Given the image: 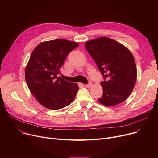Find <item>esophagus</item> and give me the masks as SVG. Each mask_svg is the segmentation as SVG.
Returning a JSON list of instances; mask_svg holds the SVG:
<instances>
[{"label":"esophagus","mask_w":158,"mask_h":158,"mask_svg":"<svg viewBox=\"0 0 158 158\" xmlns=\"http://www.w3.org/2000/svg\"><path fill=\"white\" fill-rule=\"evenodd\" d=\"M91 85H92V82H89L88 84H87V85H85V86L86 87V88H89L90 86H91Z\"/></svg>","instance_id":"1"}]
</instances>
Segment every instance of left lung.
<instances>
[{"instance_id": "left-lung-1", "label": "left lung", "mask_w": 158, "mask_h": 158, "mask_svg": "<svg viewBox=\"0 0 158 158\" xmlns=\"http://www.w3.org/2000/svg\"><path fill=\"white\" fill-rule=\"evenodd\" d=\"M85 47L105 79L101 82V104L113 106L125 101L133 89L137 77L134 57L118 41L101 37L86 41Z\"/></svg>"}]
</instances>
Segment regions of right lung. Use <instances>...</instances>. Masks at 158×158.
I'll list each match as a JSON object with an SVG mask.
<instances>
[{
    "instance_id": "obj_1",
    "label": "right lung",
    "mask_w": 158,
    "mask_h": 158,
    "mask_svg": "<svg viewBox=\"0 0 158 158\" xmlns=\"http://www.w3.org/2000/svg\"><path fill=\"white\" fill-rule=\"evenodd\" d=\"M79 45L77 42L57 39L40 43L32 51L26 67L27 86L38 102L50 110L69 106L79 86L58 77L68 54Z\"/></svg>"
}]
</instances>
